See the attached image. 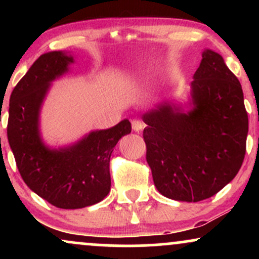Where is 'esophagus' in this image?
<instances>
[{"instance_id":"esophagus-1","label":"esophagus","mask_w":259,"mask_h":259,"mask_svg":"<svg viewBox=\"0 0 259 259\" xmlns=\"http://www.w3.org/2000/svg\"><path fill=\"white\" fill-rule=\"evenodd\" d=\"M132 126H133V130L134 132H140V130H142L144 129V126H145V124L142 123L141 120H138V119H134L133 121H132Z\"/></svg>"}]
</instances>
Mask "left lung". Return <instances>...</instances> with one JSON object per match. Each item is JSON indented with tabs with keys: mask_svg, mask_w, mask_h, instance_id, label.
<instances>
[{
	"mask_svg": "<svg viewBox=\"0 0 259 259\" xmlns=\"http://www.w3.org/2000/svg\"><path fill=\"white\" fill-rule=\"evenodd\" d=\"M194 108L160 105L145 113L146 160L157 190L177 201L212 197L236 177L246 153L248 117L239 79L206 50L191 82Z\"/></svg>",
	"mask_w": 259,
	"mask_h": 259,
	"instance_id": "obj_1",
	"label": "left lung"
}]
</instances>
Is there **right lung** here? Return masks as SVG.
Wrapping results in <instances>:
<instances>
[{"instance_id":"1","label":"right lung","mask_w":259,"mask_h":259,"mask_svg":"<svg viewBox=\"0 0 259 259\" xmlns=\"http://www.w3.org/2000/svg\"><path fill=\"white\" fill-rule=\"evenodd\" d=\"M72 56L41 55L12 91L7 136L24 183L49 203L76 209L99 203L111 190L109 160L118 141L132 132L127 119L91 132L69 147L51 150L41 140L38 114L55 79L68 72Z\"/></svg>"}]
</instances>
